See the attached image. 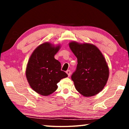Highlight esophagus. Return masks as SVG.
Segmentation results:
<instances>
[{
    "label": "esophagus",
    "instance_id": "34e87169",
    "mask_svg": "<svg viewBox=\"0 0 129 129\" xmlns=\"http://www.w3.org/2000/svg\"><path fill=\"white\" fill-rule=\"evenodd\" d=\"M66 73H67V75H68V76L69 77L70 75H71V71H70V70H68V71H67Z\"/></svg>",
    "mask_w": 129,
    "mask_h": 129
}]
</instances>
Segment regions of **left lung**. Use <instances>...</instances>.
<instances>
[{
    "label": "left lung",
    "mask_w": 129,
    "mask_h": 129,
    "mask_svg": "<svg viewBox=\"0 0 129 129\" xmlns=\"http://www.w3.org/2000/svg\"><path fill=\"white\" fill-rule=\"evenodd\" d=\"M69 47L77 58V68L71 76L76 90L85 97L97 94L104 88L109 75L104 56L90 44L71 42Z\"/></svg>",
    "instance_id": "obj_1"
}]
</instances>
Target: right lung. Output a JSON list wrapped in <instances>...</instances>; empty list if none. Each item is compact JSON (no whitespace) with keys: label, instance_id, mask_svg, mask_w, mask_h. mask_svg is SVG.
Wrapping results in <instances>:
<instances>
[{"label":"right lung","instance_id":"right-lung-1","mask_svg":"<svg viewBox=\"0 0 129 129\" xmlns=\"http://www.w3.org/2000/svg\"><path fill=\"white\" fill-rule=\"evenodd\" d=\"M60 46L52 47L45 43L36 48L28 61L26 77L33 90L43 95H48L57 89V84L68 77L61 71V63L54 56Z\"/></svg>","mask_w":129,"mask_h":129}]
</instances>
